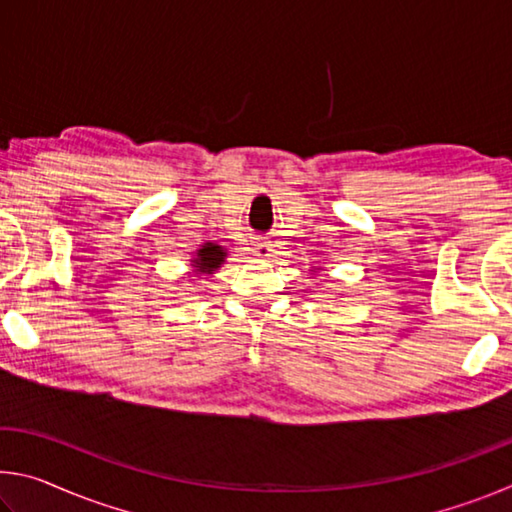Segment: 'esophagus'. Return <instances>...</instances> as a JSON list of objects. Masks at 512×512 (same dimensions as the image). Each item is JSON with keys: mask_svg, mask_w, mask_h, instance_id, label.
Listing matches in <instances>:
<instances>
[{"mask_svg": "<svg viewBox=\"0 0 512 512\" xmlns=\"http://www.w3.org/2000/svg\"><path fill=\"white\" fill-rule=\"evenodd\" d=\"M255 248H253V253L257 255V257H271L273 255V248H271V244H268V241H255L253 244Z\"/></svg>", "mask_w": 512, "mask_h": 512, "instance_id": "34e87169", "label": "esophagus"}]
</instances>
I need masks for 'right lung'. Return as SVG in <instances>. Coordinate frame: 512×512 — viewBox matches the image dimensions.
I'll return each instance as SVG.
<instances>
[{"label": "right lung", "instance_id": "obj_1", "mask_svg": "<svg viewBox=\"0 0 512 512\" xmlns=\"http://www.w3.org/2000/svg\"><path fill=\"white\" fill-rule=\"evenodd\" d=\"M223 257H225V253L221 250V246L207 244V246L198 250V255L194 259V266L201 273H210V271H214V268H219V264L223 262Z\"/></svg>", "mask_w": 512, "mask_h": 512}]
</instances>
